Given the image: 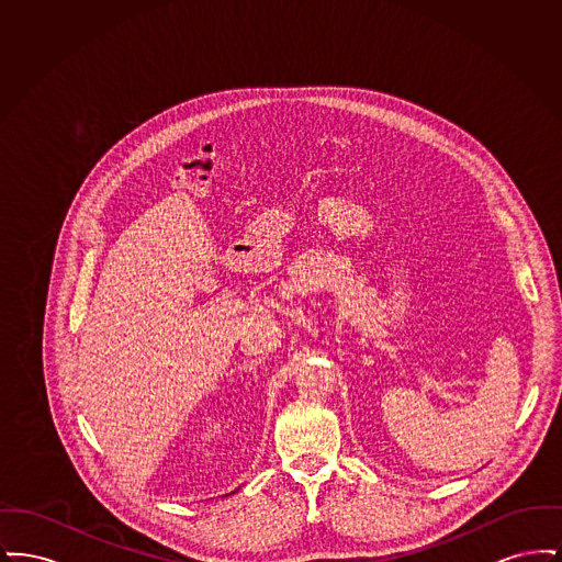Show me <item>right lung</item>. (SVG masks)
<instances>
[{
	"label": "right lung",
	"mask_w": 562,
	"mask_h": 562,
	"mask_svg": "<svg viewBox=\"0 0 562 562\" xmlns=\"http://www.w3.org/2000/svg\"><path fill=\"white\" fill-rule=\"evenodd\" d=\"M234 493H236V491H234Z\"/></svg>",
	"instance_id": "obj_1"
}]
</instances>
